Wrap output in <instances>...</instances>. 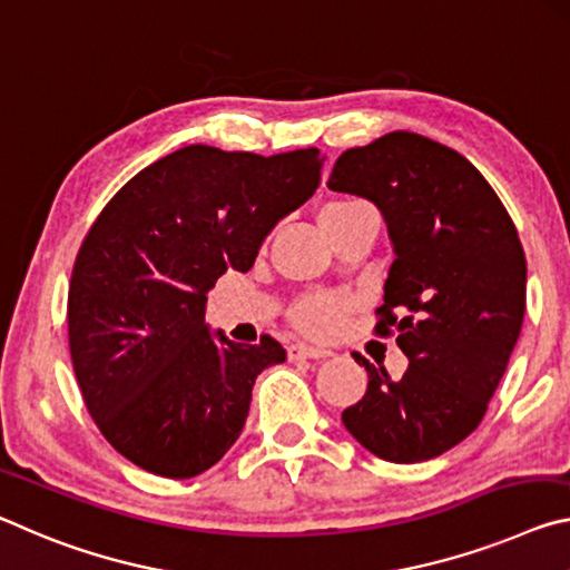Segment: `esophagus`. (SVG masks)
I'll return each mask as SVG.
<instances>
[{"label":"esophagus","mask_w":570,"mask_h":570,"mask_svg":"<svg viewBox=\"0 0 570 570\" xmlns=\"http://www.w3.org/2000/svg\"><path fill=\"white\" fill-rule=\"evenodd\" d=\"M331 351L307 346V343H291L287 346V358L291 361H303V358H328Z\"/></svg>","instance_id":"obj_1"}]
</instances>
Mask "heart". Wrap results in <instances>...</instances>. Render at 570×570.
Returning a JSON list of instances; mask_svg holds the SVG:
<instances>
[{"instance_id": "obj_1", "label": "heart", "mask_w": 570, "mask_h": 570, "mask_svg": "<svg viewBox=\"0 0 570 570\" xmlns=\"http://www.w3.org/2000/svg\"><path fill=\"white\" fill-rule=\"evenodd\" d=\"M368 209V204L356 199H341L325 204L321 212V222L348 217L353 212ZM353 311V301L348 295L341 293H307L301 301H295L291 307V321L303 333L313 335V338H328L341 328V323Z\"/></svg>"}]
</instances>
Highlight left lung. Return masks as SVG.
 I'll return each mask as SVG.
<instances>
[{
    "label": "left lung",
    "mask_w": 570,
    "mask_h": 570,
    "mask_svg": "<svg viewBox=\"0 0 570 570\" xmlns=\"http://www.w3.org/2000/svg\"><path fill=\"white\" fill-rule=\"evenodd\" d=\"M328 189L384 214L396 259L376 333L399 331L409 358L391 379L356 353L368 386L341 419L381 460H432L478 429L518 343L528 279L518 229L468 158L409 130L341 154Z\"/></svg>",
    "instance_id": "1"
}]
</instances>
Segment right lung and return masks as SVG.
Returning a JSON list of instances; mask_svg holds the SVG:
<instances>
[{
  "mask_svg": "<svg viewBox=\"0 0 570 570\" xmlns=\"http://www.w3.org/2000/svg\"><path fill=\"white\" fill-rule=\"evenodd\" d=\"M321 169L318 148L186 146L138 171L82 239L68 293L75 379L102 436L141 470L197 478L239 440L255 379L285 348L212 333L207 293L255 265Z\"/></svg>",
  "mask_w": 570,
  "mask_h": 570,
  "instance_id": "obj_1",
  "label": "right lung"
}]
</instances>
